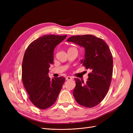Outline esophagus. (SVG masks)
Segmentation results:
<instances>
[{
    "instance_id": "esophagus-1",
    "label": "esophagus",
    "mask_w": 133,
    "mask_h": 133,
    "mask_svg": "<svg viewBox=\"0 0 133 133\" xmlns=\"http://www.w3.org/2000/svg\"><path fill=\"white\" fill-rule=\"evenodd\" d=\"M66 80H72V78L71 77V76H68L66 77Z\"/></svg>"
}]
</instances>
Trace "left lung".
I'll return each mask as SVG.
<instances>
[{
    "instance_id": "1",
    "label": "left lung",
    "mask_w": 133,
    "mask_h": 133,
    "mask_svg": "<svg viewBox=\"0 0 133 133\" xmlns=\"http://www.w3.org/2000/svg\"><path fill=\"white\" fill-rule=\"evenodd\" d=\"M83 47L85 58L81 63L91 70L85 84L75 78L73 90L75 100L87 108L97 105L105 97L109 88L112 76L113 61L109 48L103 39L92 35H74L67 39Z\"/></svg>"
}]
</instances>
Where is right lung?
<instances>
[{"mask_svg":"<svg viewBox=\"0 0 133 133\" xmlns=\"http://www.w3.org/2000/svg\"><path fill=\"white\" fill-rule=\"evenodd\" d=\"M67 35H46L31 42L25 50L22 63V80L31 102L41 109L55 102L65 78L51 79L49 68L53 64L54 50Z\"/></svg>","mask_w":133,"mask_h":133,"instance_id":"obj_1","label":"right lung"}]
</instances>
